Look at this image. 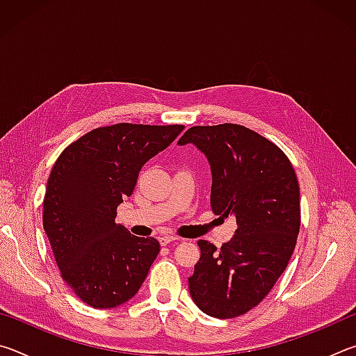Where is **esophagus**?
<instances>
[{
    "label": "esophagus",
    "instance_id": "34e87169",
    "mask_svg": "<svg viewBox=\"0 0 356 356\" xmlns=\"http://www.w3.org/2000/svg\"><path fill=\"white\" fill-rule=\"evenodd\" d=\"M177 237H174V236H163V237H160V245L161 246H166V245H170V243H172V242H177Z\"/></svg>",
    "mask_w": 356,
    "mask_h": 356
}]
</instances>
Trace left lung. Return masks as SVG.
<instances>
[{"instance_id": "8db88e82", "label": "left lung", "mask_w": 356, "mask_h": 356, "mask_svg": "<svg viewBox=\"0 0 356 356\" xmlns=\"http://www.w3.org/2000/svg\"><path fill=\"white\" fill-rule=\"evenodd\" d=\"M195 144L212 171L210 206L236 216L237 231L216 250L200 240L201 257L188 278L202 312L234 318L257 306L284 272L300 231V186L282 150L243 125H196L180 138Z\"/></svg>"}]
</instances>
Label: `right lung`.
I'll return each mask as SVG.
<instances>
[{"mask_svg":"<svg viewBox=\"0 0 356 356\" xmlns=\"http://www.w3.org/2000/svg\"><path fill=\"white\" fill-rule=\"evenodd\" d=\"M184 125L116 124L94 129L58 156L47 182L44 229L63 280L92 308L135 297L160 252L154 237L116 222L143 165L166 149Z\"/></svg>","mask_w":356,"mask_h":356,"instance_id":"right-lung-1","label":"right lung"}]
</instances>
